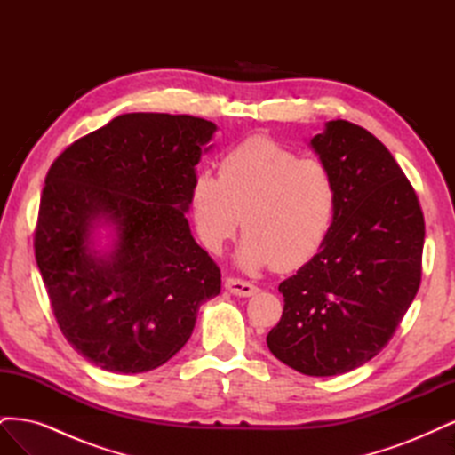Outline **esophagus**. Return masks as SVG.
Listing matches in <instances>:
<instances>
[{
    "mask_svg": "<svg viewBox=\"0 0 455 455\" xmlns=\"http://www.w3.org/2000/svg\"><path fill=\"white\" fill-rule=\"evenodd\" d=\"M226 288L231 294H235L239 298H249V296H254L258 292L256 284H252L249 281H243V279H228Z\"/></svg>",
    "mask_w": 455,
    "mask_h": 455,
    "instance_id": "obj_1",
    "label": "esophagus"
}]
</instances>
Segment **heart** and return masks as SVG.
Wrapping results in <instances>:
<instances>
[{
	"mask_svg": "<svg viewBox=\"0 0 455 455\" xmlns=\"http://www.w3.org/2000/svg\"><path fill=\"white\" fill-rule=\"evenodd\" d=\"M338 191L321 159L298 157L264 136L244 140L220 161L218 178L197 174L191 211L203 244L218 252L239 228V264L279 271L304 266L334 224Z\"/></svg>",
	"mask_w": 455,
	"mask_h": 455,
	"instance_id": "1",
	"label": "heart"
}]
</instances>
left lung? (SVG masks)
<instances>
[{"label":"left lung","mask_w":455,"mask_h":455,"mask_svg":"<svg viewBox=\"0 0 455 455\" xmlns=\"http://www.w3.org/2000/svg\"><path fill=\"white\" fill-rule=\"evenodd\" d=\"M311 148L334 176V224L279 284L284 309L267 347L301 374L336 376L374 359L401 324L421 283L425 222L403 169L366 129L328 121Z\"/></svg>","instance_id":"left-lung-1"}]
</instances>
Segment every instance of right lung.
Masks as SVG:
<instances>
[{
	"label": "right lung",
	"instance_id": "obj_1",
	"mask_svg": "<svg viewBox=\"0 0 455 455\" xmlns=\"http://www.w3.org/2000/svg\"><path fill=\"white\" fill-rule=\"evenodd\" d=\"M212 121L125 114L54 159L39 203L34 249L68 343L108 371L167 363L194 332L222 275L196 243L186 212ZM109 225L115 243L93 249Z\"/></svg>",
	"mask_w": 455,
	"mask_h": 455
}]
</instances>
